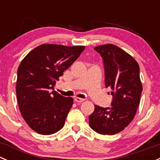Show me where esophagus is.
<instances>
[{"mask_svg":"<svg viewBox=\"0 0 160 160\" xmlns=\"http://www.w3.org/2000/svg\"><path fill=\"white\" fill-rule=\"evenodd\" d=\"M74 101L77 103H81L84 101V99H83V98H74Z\"/></svg>","mask_w":160,"mask_h":160,"instance_id":"1","label":"esophagus"}]
</instances>
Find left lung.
Listing matches in <instances>:
<instances>
[{
	"instance_id": "1",
	"label": "left lung",
	"mask_w": 160,
	"mask_h": 160,
	"mask_svg": "<svg viewBox=\"0 0 160 160\" xmlns=\"http://www.w3.org/2000/svg\"><path fill=\"white\" fill-rule=\"evenodd\" d=\"M104 68V83L111 90V106L95 105L89 116V125L101 135H112L122 132L134 118L140 103L142 85L139 66L128 53L113 44L97 46Z\"/></svg>"
}]
</instances>
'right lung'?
I'll use <instances>...</instances> for the list:
<instances>
[{"label":"right lung","instance_id":"add662e5","mask_svg":"<svg viewBox=\"0 0 160 160\" xmlns=\"http://www.w3.org/2000/svg\"><path fill=\"white\" fill-rule=\"evenodd\" d=\"M84 49L42 44L32 49L19 65L16 84L19 109L37 133L52 135L63 127L73 99L59 94L54 86Z\"/></svg>","mask_w":160,"mask_h":160}]
</instances>
